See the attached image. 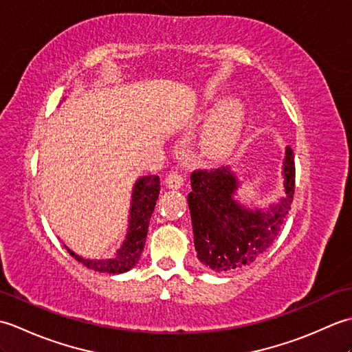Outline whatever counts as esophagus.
<instances>
[{"label":"esophagus","instance_id":"1","mask_svg":"<svg viewBox=\"0 0 352 352\" xmlns=\"http://www.w3.org/2000/svg\"><path fill=\"white\" fill-rule=\"evenodd\" d=\"M184 178L180 174V172H170V174L166 177V180H164V184H166L168 189H180L183 186Z\"/></svg>","mask_w":352,"mask_h":352}]
</instances>
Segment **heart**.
<instances>
[{
    "label": "heart",
    "instance_id": "b5f03b06",
    "mask_svg": "<svg viewBox=\"0 0 352 352\" xmlns=\"http://www.w3.org/2000/svg\"><path fill=\"white\" fill-rule=\"evenodd\" d=\"M245 122L243 106L236 100L221 104L204 125L199 144L210 157H226L241 139Z\"/></svg>",
    "mask_w": 352,
    "mask_h": 352
}]
</instances>
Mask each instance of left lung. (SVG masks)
Wrapping results in <instances>:
<instances>
[{
	"label": "left lung",
	"mask_w": 352,
	"mask_h": 352,
	"mask_svg": "<svg viewBox=\"0 0 352 352\" xmlns=\"http://www.w3.org/2000/svg\"><path fill=\"white\" fill-rule=\"evenodd\" d=\"M283 195L266 208L241 204V182L231 168L195 170L188 195L197 257L216 272L256 261L278 236L295 192V154L287 146L281 166Z\"/></svg>",
	"instance_id": "1"
}]
</instances>
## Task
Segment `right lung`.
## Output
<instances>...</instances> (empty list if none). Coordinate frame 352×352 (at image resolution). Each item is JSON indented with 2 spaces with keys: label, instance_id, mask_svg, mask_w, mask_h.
I'll return each mask as SVG.
<instances>
[{
  "label": "right lung",
  "instance_id": "right-lung-1",
  "mask_svg": "<svg viewBox=\"0 0 352 352\" xmlns=\"http://www.w3.org/2000/svg\"><path fill=\"white\" fill-rule=\"evenodd\" d=\"M160 193V178L157 175L140 177L134 183L131 192L130 218L129 228L124 242L115 256L109 258H83L78 254L65 246L71 256L83 263L87 269H94L96 272L107 274H124L138 265L140 254L144 251L148 226L151 214L154 212L155 201Z\"/></svg>",
  "mask_w": 352,
  "mask_h": 352
}]
</instances>
